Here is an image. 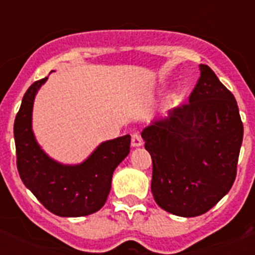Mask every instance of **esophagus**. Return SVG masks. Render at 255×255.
Returning <instances> with one entry per match:
<instances>
[{
    "label": "esophagus",
    "instance_id": "34e87169",
    "mask_svg": "<svg viewBox=\"0 0 255 255\" xmlns=\"http://www.w3.org/2000/svg\"><path fill=\"white\" fill-rule=\"evenodd\" d=\"M141 144H143V139L139 135V132H132L131 135V145L132 147H140Z\"/></svg>",
    "mask_w": 255,
    "mask_h": 255
}]
</instances>
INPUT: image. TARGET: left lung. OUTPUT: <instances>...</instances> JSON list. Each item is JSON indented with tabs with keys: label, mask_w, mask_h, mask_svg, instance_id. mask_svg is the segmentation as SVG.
Wrapping results in <instances>:
<instances>
[{
	"label": "left lung",
	"mask_w": 255,
	"mask_h": 255,
	"mask_svg": "<svg viewBox=\"0 0 255 255\" xmlns=\"http://www.w3.org/2000/svg\"><path fill=\"white\" fill-rule=\"evenodd\" d=\"M199 70L189 102L141 132L152 157L153 198L180 217L203 215L229 193L244 134L234 94L211 67Z\"/></svg>",
	"instance_id": "1"
}]
</instances>
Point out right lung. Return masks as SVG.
Masks as SVG:
<instances>
[{"instance_id":"right-lung-1","label":"right lung","mask_w":255,"mask_h":255,"mask_svg":"<svg viewBox=\"0 0 255 255\" xmlns=\"http://www.w3.org/2000/svg\"><path fill=\"white\" fill-rule=\"evenodd\" d=\"M47 78L37 80L22 97L15 117L16 166L24 185L53 215L82 217L100 211L111 189L112 175L130 152V135L105 141L79 166H62L40 149L31 131L34 96Z\"/></svg>"}]
</instances>
